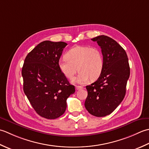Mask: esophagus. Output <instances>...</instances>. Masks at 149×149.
Returning <instances> with one entry per match:
<instances>
[{
    "label": "esophagus",
    "instance_id": "34e87169",
    "mask_svg": "<svg viewBox=\"0 0 149 149\" xmlns=\"http://www.w3.org/2000/svg\"><path fill=\"white\" fill-rule=\"evenodd\" d=\"M76 89L77 90H80V89H83V87H81V86H76Z\"/></svg>",
    "mask_w": 149,
    "mask_h": 149
}]
</instances>
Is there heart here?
I'll use <instances>...</instances> for the list:
<instances>
[{"label": "heart", "mask_w": 149, "mask_h": 149, "mask_svg": "<svg viewBox=\"0 0 149 149\" xmlns=\"http://www.w3.org/2000/svg\"><path fill=\"white\" fill-rule=\"evenodd\" d=\"M65 58L58 63L59 70L65 77L71 79L77 73L79 74L72 80V82L85 84L98 78L104 68V61L102 51L98 47L86 45H77L67 51Z\"/></svg>", "instance_id": "b5f03b06"}]
</instances>
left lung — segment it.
I'll list each match as a JSON object with an SVG mask.
<instances>
[{"label": "left lung", "mask_w": 149, "mask_h": 149, "mask_svg": "<svg viewBox=\"0 0 149 149\" xmlns=\"http://www.w3.org/2000/svg\"><path fill=\"white\" fill-rule=\"evenodd\" d=\"M91 40L102 49L104 65L98 80L86 86L85 107L93 116L104 117L113 113L125 97L130 68L125 51L113 38L100 35Z\"/></svg>", "instance_id": "1"}]
</instances>
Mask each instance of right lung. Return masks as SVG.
Returning <instances> with one entry per match:
<instances>
[{
    "instance_id": "add662e5",
    "label": "right lung",
    "mask_w": 149,
    "mask_h": 149,
    "mask_svg": "<svg viewBox=\"0 0 149 149\" xmlns=\"http://www.w3.org/2000/svg\"><path fill=\"white\" fill-rule=\"evenodd\" d=\"M65 42L45 40L26 56L22 69L24 92L36 113L56 119L65 113L67 99L75 92L58 63Z\"/></svg>"
}]
</instances>
